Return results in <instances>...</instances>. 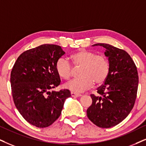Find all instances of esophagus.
Instances as JSON below:
<instances>
[{
  "label": "esophagus",
  "instance_id": "esophagus-1",
  "mask_svg": "<svg viewBox=\"0 0 146 146\" xmlns=\"http://www.w3.org/2000/svg\"><path fill=\"white\" fill-rule=\"evenodd\" d=\"M71 95L72 97H80V96H82V94H80L75 93V92H71Z\"/></svg>",
  "mask_w": 146,
  "mask_h": 146
}]
</instances>
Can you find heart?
Listing matches in <instances>:
<instances>
[{"mask_svg":"<svg viewBox=\"0 0 146 146\" xmlns=\"http://www.w3.org/2000/svg\"><path fill=\"white\" fill-rule=\"evenodd\" d=\"M71 59L75 66H82L80 77L74 79L64 85L67 89L75 93H82L89 90L94 84L104 83L108 76L110 64L106 57L96 55L94 52L86 49L79 50L71 54ZM55 69L60 77L69 79L72 75V65L67 58L58 59Z\"/></svg>","mask_w":146,"mask_h":146,"instance_id":"b5f03b06","label":"heart"}]
</instances>
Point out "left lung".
<instances>
[{
	"mask_svg": "<svg viewBox=\"0 0 146 146\" xmlns=\"http://www.w3.org/2000/svg\"><path fill=\"white\" fill-rule=\"evenodd\" d=\"M98 46L106 49L110 71L104 84L98 88V95H90L92 103L87 116L96 126L110 128L122 122L133 108L139 77L137 67L126 51L104 43L92 46Z\"/></svg>",
	"mask_w": 146,
	"mask_h": 146,
	"instance_id": "8db88e82",
	"label": "left lung"
}]
</instances>
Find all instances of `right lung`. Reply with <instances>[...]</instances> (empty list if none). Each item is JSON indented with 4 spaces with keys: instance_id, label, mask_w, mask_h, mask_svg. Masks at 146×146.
I'll list each match as a JSON object with an SVG mask.
<instances>
[{
    "instance_id": "obj_1",
    "label": "right lung",
    "mask_w": 146,
    "mask_h": 146,
    "mask_svg": "<svg viewBox=\"0 0 146 146\" xmlns=\"http://www.w3.org/2000/svg\"><path fill=\"white\" fill-rule=\"evenodd\" d=\"M64 53L60 46L43 44L22 53L13 67L11 85L15 105L34 126L51 125L71 96L69 90L49 91L60 84L55 65Z\"/></svg>"
}]
</instances>
